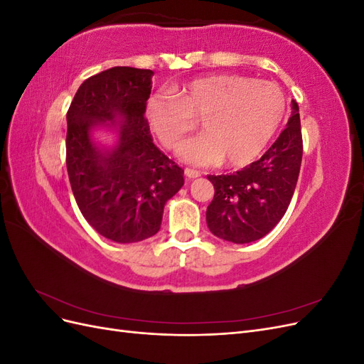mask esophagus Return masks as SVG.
Returning a JSON list of instances; mask_svg holds the SVG:
<instances>
[{"label": "esophagus", "mask_w": 364, "mask_h": 364, "mask_svg": "<svg viewBox=\"0 0 364 364\" xmlns=\"http://www.w3.org/2000/svg\"><path fill=\"white\" fill-rule=\"evenodd\" d=\"M185 176L188 179H196V178H199V176H200V171L193 170V168H185Z\"/></svg>", "instance_id": "esophagus-1"}]
</instances>
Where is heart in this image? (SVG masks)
<instances>
[{"instance_id":"heart-1","label":"heart","mask_w":364,"mask_h":364,"mask_svg":"<svg viewBox=\"0 0 364 364\" xmlns=\"http://www.w3.org/2000/svg\"><path fill=\"white\" fill-rule=\"evenodd\" d=\"M287 109L281 87L267 80L238 74L199 77L174 94L149 98L146 118L165 149H178L202 119L205 135L179 149L193 165H214L226 159L232 167L255 161L277 134Z\"/></svg>"}]
</instances>
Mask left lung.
<instances>
[{"label": "left lung", "mask_w": 364, "mask_h": 364, "mask_svg": "<svg viewBox=\"0 0 364 364\" xmlns=\"http://www.w3.org/2000/svg\"><path fill=\"white\" fill-rule=\"evenodd\" d=\"M299 107L264 155L232 174L208 176L214 199L206 209L211 232L230 243L245 245L267 235L291 202L302 162Z\"/></svg>", "instance_id": "8db88e82"}]
</instances>
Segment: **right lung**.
I'll list each match as a JSON object with an SVG mask.
<instances>
[{
    "instance_id": "obj_1",
    "label": "right lung",
    "mask_w": 364,
    "mask_h": 364,
    "mask_svg": "<svg viewBox=\"0 0 364 364\" xmlns=\"http://www.w3.org/2000/svg\"><path fill=\"white\" fill-rule=\"evenodd\" d=\"M151 70L114 67L86 79L67 112V170L80 213L98 234L138 243L161 228L164 205L183 185V170L153 144L146 105ZM120 141L102 152L89 132L114 125ZM111 120V124L107 121Z\"/></svg>"
}]
</instances>
